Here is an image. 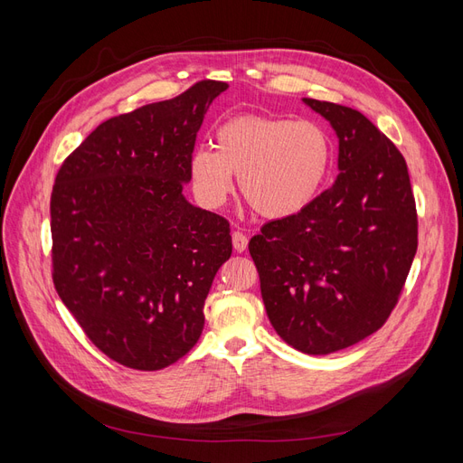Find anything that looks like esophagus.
Masks as SVG:
<instances>
[{
	"mask_svg": "<svg viewBox=\"0 0 463 463\" xmlns=\"http://www.w3.org/2000/svg\"><path fill=\"white\" fill-rule=\"evenodd\" d=\"M232 243H233V249L237 250V253H243V250L247 249L249 240H247V235H245V233H241V232H233V235H232Z\"/></svg>",
	"mask_w": 463,
	"mask_h": 463,
	"instance_id": "obj_1",
	"label": "esophagus"
}]
</instances>
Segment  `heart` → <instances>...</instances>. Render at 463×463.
Instances as JSON below:
<instances>
[{
  "label": "heart",
  "mask_w": 463,
  "mask_h": 463,
  "mask_svg": "<svg viewBox=\"0 0 463 463\" xmlns=\"http://www.w3.org/2000/svg\"><path fill=\"white\" fill-rule=\"evenodd\" d=\"M332 164V143L315 121L241 114L216 129V148L193 152L189 174L197 199L218 208L233 175L249 206L264 218H286L309 206Z\"/></svg>",
  "instance_id": "obj_1"
}]
</instances>
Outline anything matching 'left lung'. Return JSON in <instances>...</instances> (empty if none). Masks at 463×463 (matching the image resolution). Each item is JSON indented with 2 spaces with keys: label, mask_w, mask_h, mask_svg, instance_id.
<instances>
[{
  "label": "left lung",
  "mask_w": 463,
  "mask_h": 463,
  "mask_svg": "<svg viewBox=\"0 0 463 463\" xmlns=\"http://www.w3.org/2000/svg\"><path fill=\"white\" fill-rule=\"evenodd\" d=\"M338 135L340 174L301 213L264 223L249 253L274 330L326 355L388 320L417 250L408 164L361 111L303 98Z\"/></svg>",
  "instance_id": "8db88e82"
}]
</instances>
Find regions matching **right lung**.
Here are the masks:
<instances>
[{
	"label": "right lung",
	"instance_id": "obj_1",
	"mask_svg": "<svg viewBox=\"0 0 463 463\" xmlns=\"http://www.w3.org/2000/svg\"><path fill=\"white\" fill-rule=\"evenodd\" d=\"M226 89L199 80L100 123L55 175V291L119 365L160 371L203 334L204 299L232 235L230 222L187 203L184 187L206 109Z\"/></svg>",
	"mask_w": 463,
	"mask_h": 463
}]
</instances>
